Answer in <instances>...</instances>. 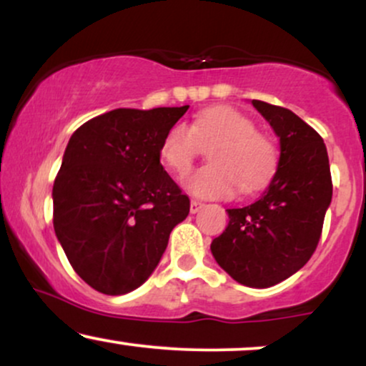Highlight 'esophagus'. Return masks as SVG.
Returning <instances> with one entry per match:
<instances>
[{"mask_svg": "<svg viewBox=\"0 0 366 366\" xmlns=\"http://www.w3.org/2000/svg\"><path fill=\"white\" fill-rule=\"evenodd\" d=\"M201 208H203V203H201V201L191 199V213H197Z\"/></svg>", "mask_w": 366, "mask_h": 366, "instance_id": "34e87169", "label": "esophagus"}]
</instances>
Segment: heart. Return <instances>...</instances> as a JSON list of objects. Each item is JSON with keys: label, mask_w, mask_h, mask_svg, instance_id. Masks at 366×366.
Returning <instances> with one entry per match:
<instances>
[{"label": "heart", "mask_w": 366, "mask_h": 366, "mask_svg": "<svg viewBox=\"0 0 366 366\" xmlns=\"http://www.w3.org/2000/svg\"><path fill=\"white\" fill-rule=\"evenodd\" d=\"M212 165L186 179V187L199 197H230L237 187L249 194L268 186L275 175L279 153L274 141L256 132L249 117L230 107L203 110L192 125L175 124L163 137L159 157L177 175H186L203 146Z\"/></svg>", "instance_id": "1"}]
</instances>
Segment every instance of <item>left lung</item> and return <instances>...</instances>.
I'll return each instance as SVG.
<instances>
[{
  "instance_id": "8db88e82",
  "label": "left lung",
  "mask_w": 366,
  "mask_h": 366,
  "mask_svg": "<svg viewBox=\"0 0 366 366\" xmlns=\"http://www.w3.org/2000/svg\"><path fill=\"white\" fill-rule=\"evenodd\" d=\"M251 103L279 136V167L258 201L227 209L229 225L213 239L212 253L239 284L264 289L312 258L332 199V177L317 130L287 108L259 99Z\"/></svg>"
}]
</instances>
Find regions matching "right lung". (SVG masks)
Segmentation results:
<instances>
[{"label":"right lung","mask_w":366,"mask_h":366,"mask_svg":"<svg viewBox=\"0 0 366 366\" xmlns=\"http://www.w3.org/2000/svg\"><path fill=\"white\" fill-rule=\"evenodd\" d=\"M187 108H117L70 137L53 186V225L96 291L119 296L144 284L189 215V197L159 163L163 137Z\"/></svg>","instance_id":"obj_1"}]
</instances>
